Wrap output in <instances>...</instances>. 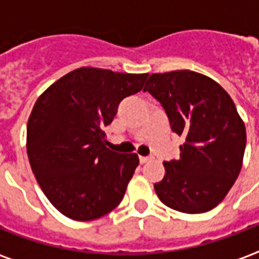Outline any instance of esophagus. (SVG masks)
Wrapping results in <instances>:
<instances>
[{
    "label": "esophagus",
    "mask_w": 259,
    "mask_h": 259,
    "mask_svg": "<svg viewBox=\"0 0 259 259\" xmlns=\"http://www.w3.org/2000/svg\"><path fill=\"white\" fill-rule=\"evenodd\" d=\"M139 159H140V163H146L148 162V161H151L152 157H140Z\"/></svg>",
    "instance_id": "34e87169"
}]
</instances>
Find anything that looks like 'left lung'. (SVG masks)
Wrapping results in <instances>:
<instances>
[{"label":"left lung","mask_w":259,"mask_h":259,"mask_svg":"<svg viewBox=\"0 0 259 259\" xmlns=\"http://www.w3.org/2000/svg\"><path fill=\"white\" fill-rule=\"evenodd\" d=\"M148 91L182 136L180 158L165 161L154 185L163 204L185 213L211 211L232 189L243 165L245 126L226 91L208 76L174 70L150 76Z\"/></svg>","instance_id":"8db88e82"}]
</instances>
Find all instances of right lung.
<instances>
[{
	"label": "right lung",
	"instance_id": "add662e5",
	"mask_svg": "<svg viewBox=\"0 0 259 259\" xmlns=\"http://www.w3.org/2000/svg\"><path fill=\"white\" fill-rule=\"evenodd\" d=\"M147 77L80 68L38 97L27 122V157L42 193L65 217L93 221L123 198L139 157L107 148L104 127Z\"/></svg>",
	"mask_w": 259,
	"mask_h": 259
}]
</instances>
